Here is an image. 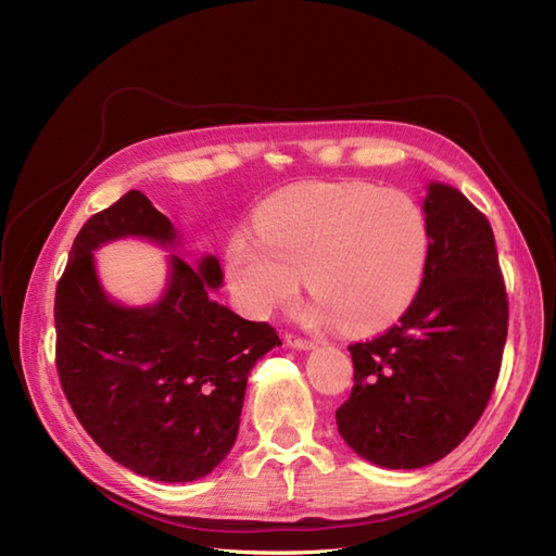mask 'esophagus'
I'll list each match as a JSON object with an SVG mask.
<instances>
[{"label": "esophagus", "mask_w": 556, "mask_h": 556, "mask_svg": "<svg viewBox=\"0 0 556 556\" xmlns=\"http://www.w3.org/2000/svg\"><path fill=\"white\" fill-rule=\"evenodd\" d=\"M285 341H288L296 350H313L317 345V341L304 339V336H296V333H288V336H285Z\"/></svg>", "instance_id": "obj_1"}]
</instances>
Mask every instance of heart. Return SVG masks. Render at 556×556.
Segmentation results:
<instances>
[{
  "label": "heart",
  "mask_w": 556,
  "mask_h": 556,
  "mask_svg": "<svg viewBox=\"0 0 556 556\" xmlns=\"http://www.w3.org/2000/svg\"><path fill=\"white\" fill-rule=\"evenodd\" d=\"M255 229L229 239L227 268L257 315L292 301L306 276L315 323L339 319L345 331H374L394 323L425 280L429 225L401 192L296 185L266 201Z\"/></svg>",
  "instance_id": "heart-1"
}]
</instances>
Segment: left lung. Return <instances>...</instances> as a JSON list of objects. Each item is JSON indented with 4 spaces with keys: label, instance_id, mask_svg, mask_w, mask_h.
I'll list each match as a JSON object with an SVG mask.
<instances>
[{
    "label": "left lung",
    "instance_id": "1",
    "mask_svg": "<svg viewBox=\"0 0 556 556\" xmlns=\"http://www.w3.org/2000/svg\"><path fill=\"white\" fill-rule=\"evenodd\" d=\"M429 260L413 304L384 333L348 345L355 384L336 425L384 468L443 459L478 425L498 380L508 292L484 213L450 185L425 199Z\"/></svg>",
    "mask_w": 556,
    "mask_h": 556
}]
</instances>
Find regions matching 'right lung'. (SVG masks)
Listing matches in <instances>:
<instances>
[{
  "label": "right lung",
  "mask_w": 556,
  "mask_h": 556,
  "mask_svg": "<svg viewBox=\"0 0 556 556\" xmlns=\"http://www.w3.org/2000/svg\"><path fill=\"white\" fill-rule=\"evenodd\" d=\"M121 237L176 239L169 217L129 190L80 227L55 290V366L78 422L109 457L162 482L204 478L237 441L250 368L280 345L211 292L215 257H172L160 304L123 308L94 276L92 250Z\"/></svg>",
  "instance_id": "obj_1"
}]
</instances>
